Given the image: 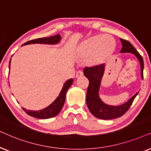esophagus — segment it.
Returning <instances> with one entry per match:
<instances>
[{
    "label": "esophagus",
    "instance_id": "obj_1",
    "mask_svg": "<svg viewBox=\"0 0 151 151\" xmlns=\"http://www.w3.org/2000/svg\"><path fill=\"white\" fill-rule=\"evenodd\" d=\"M83 72H82L81 70H79V71H78V72H77V74H76V77L78 78V77H81V76L83 75Z\"/></svg>",
    "mask_w": 151,
    "mask_h": 151
}]
</instances>
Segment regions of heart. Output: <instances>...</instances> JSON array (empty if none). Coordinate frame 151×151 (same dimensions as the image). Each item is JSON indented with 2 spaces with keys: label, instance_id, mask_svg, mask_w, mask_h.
Returning <instances> with one entry per match:
<instances>
[{
  "label": "heart",
  "instance_id": "b5f03b06",
  "mask_svg": "<svg viewBox=\"0 0 151 151\" xmlns=\"http://www.w3.org/2000/svg\"><path fill=\"white\" fill-rule=\"evenodd\" d=\"M116 43L109 35H95L86 40L78 48L81 59H89L90 65H99L106 61L115 49Z\"/></svg>",
  "mask_w": 151,
  "mask_h": 151
}]
</instances>
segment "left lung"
<instances>
[{"instance_id":"8db88e82","label":"left lung","mask_w":151,"mask_h":151,"mask_svg":"<svg viewBox=\"0 0 151 151\" xmlns=\"http://www.w3.org/2000/svg\"><path fill=\"white\" fill-rule=\"evenodd\" d=\"M120 40L122 43L121 53L130 52L136 56L141 64L142 77L144 78L143 58L129 41L122 39H120ZM104 64H100L84 68V75L89 80V85L86 94V104L90 112L95 117L101 119H112L122 116L128 111L139 92H137L126 103L121 106H108L102 102L99 97V90L104 74Z\"/></svg>"}]
</instances>
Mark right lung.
<instances>
[{
	"mask_svg": "<svg viewBox=\"0 0 151 151\" xmlns=\"http://www.w3.org/2000/svg\"><path fill=\"white\" fill-rule=\"evenodd\" d=\"M60 40H61V36L59 34H58L57 35L52 36V37H43V38H39V39H36L31 40L26 42L23 45H27V44L30 43H45V44H55L59 43ZM11 61V59H10ZM10 61H9V65H10ZM72 83H73V79H70L68 80L67 81L64 83L63 87L62 88L61 92H60L59 95L57 99H55V101L53 102L52 104L48 106V107L45 108V109L38 110H26L25 108H23V110L25 111L26 113L29 115L34 116V117L38 118V119H49V118L54 117L56 115H57L61 111L62 108L64 105L65 100V96L66 93H67L68 90L69 89V88L72 86Z\"/></svg>",
	"mask_w": 151,
	"mask_h": 151,
	"instance_id": "obj_1",
	"label": "right lung"
}]
</instances>
